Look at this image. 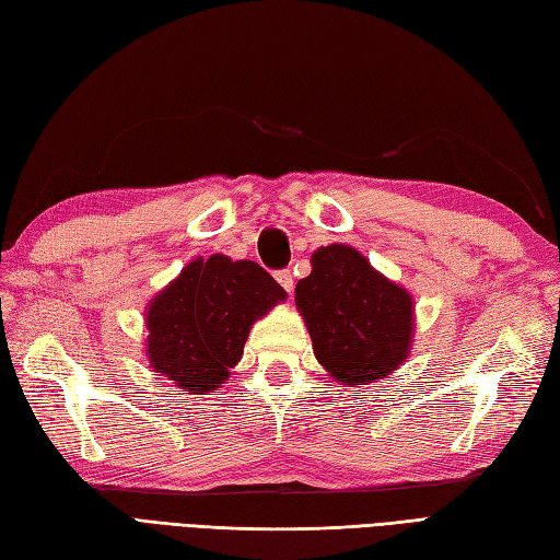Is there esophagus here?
Wrapping results in <instances>:
<instances>
[{
	"label": "esophagus",
	"mask_w": 560,
	"mask_h": 560,
	"mask_svg": "<svg viewBox=\"0 0 560 560\" xmlns=\"http://www.w3.org/2000/svg\"><path fill=\"white\" fill-rule=\"evenodd\" d=\"M275 277H277L279 285H281V289H283L285 293L293 291V275H291V269H281V271H277Z\"/></svg>",
	"instance_id": "34e87169"
}]
</instances>
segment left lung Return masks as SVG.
<instances>
[{
  "mask_svg": "<svg viewBox=\"0 0 560 560\" xmlns=\"http://www.w3.org/2000/svg\"><path fill=\"white\" fill-rule=\"evenodd\" d=\"M319 365L336 382L370 384L406 362L412 298L343 243L312 253L310 277L295 285Z\"/></svg>",
  "mask_w": 560,
  "mask_h": 560,
  "instance_id": "left-lung-1",
  "label": "left lung"
}]
</instances>
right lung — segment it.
Instances as JSON below:
<instances>
[{
	"instance_id": "add662e5",
	"label": "right lung",
	"mask_w": 560,
	"mask_h": 560,
	"mask_svg": "<svg viewBox=\"0 0 560 560\" xmlns=\"http://www.w3.org/2000/svg\"><path fill=\"white\" fill-rule=\"evenodd\" d=\"M285 301L253 259H192L145 312L150 368L188 394L205 396L238 365L250 327Z\"/></svg>"
}]
</instances>
